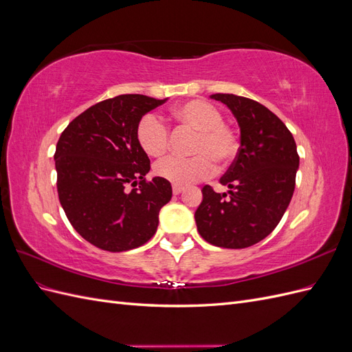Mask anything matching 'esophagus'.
Masks as SVG:
<instances>
[{
  "mask_svg": "<svg viewBox=\"0 0 352 352\" xmlns=\"http://www.w3.org/2000/svg\"><path fill=\"white\" fill-rule=\"evenodd\" d=\"M184 189H185V188H184L182 185H176V184H175V185H173V194H175V195L182 194Z\"/></svg>",
  "mask_w": 352,
  "mask_h": 352,
  "instance_id": "obj_1",
  "label": "esophagus"
}]
</instances>
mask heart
I'll list each match as a JSON object with an SVG mask.
<instances>
[{
  "label": "heart",
  "instance_id": "heart-1",
  "mask_svg": "<svg viewBox=\"0 0 352 352\" xmlns=\"http://www.w3.org/2000/svg\"><path fill=\"white\" fill-rule=\"evenodd\" d=\"M172 117L195 132L189 151L192 157H167L155 164V173L176 185L206 179L219 167L228 166L239 151L235 129L223 122V113L206 100H189L173 109ZM136 142L150 157H162L168 148V127L154 114H145L136 124Z\"/></svg>",
  "mask_w": 352,
  "mask_h": 352
}]
</instances>
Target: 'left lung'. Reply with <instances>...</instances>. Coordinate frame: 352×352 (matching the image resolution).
Returning <instances> with one entry per match:
<instances>
[{
  "mask_svg": "<svg viewBox=\"0 0 352 352\" xmlns=\"http://www.w3.org/2000/svg\"><path fill=\"white\" fill-rule=\"evenodd\" d=\"M241 127V146L220 179L229 194L202 188L195 211L199 235L221 248L241 250L263 241L279 225L295 189L300 155L292 133L263 104L233 94H214Z\"/></svg>",
  "mask_w": 352,
  "mask_h": 352,
  "instance_id": "8db88e82",
  "label": "left lung"
}]
</instances>
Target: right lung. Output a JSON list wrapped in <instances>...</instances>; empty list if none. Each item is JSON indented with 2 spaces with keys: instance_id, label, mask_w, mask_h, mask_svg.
<instances>
[{
  "instance_id": "obj_1",
  "label": "right lung",
  "mask_w": 352,
  "mask_h": 352,
  "mask_svg": "<svg viewBox=\"0 0 352 352\" xmlns=\"http://www.w3.org/2000/svg\"><path fill=\"white\" fill-rule=\"evenodd\" d=\"M164 101L140 94L104 100L73 119L57 142L60 204L74 230L100 250L122 252L150 241L172 199L167 179L146 180L151 163L135 136L141 117Z\"/></svg>"
}]
</instances>
